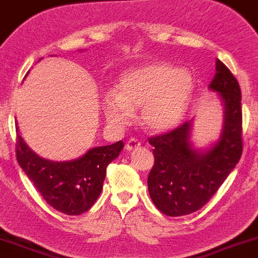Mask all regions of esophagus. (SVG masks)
<instances>
[{"instance_id": "1", "label": "esophagus", "mask_w": 258, "mask_h": 258, "mask_svg": "<svg viewBox=\"0 0 258 258\" xmlns=\"http://www.w3.org/2000/svg\"><path fill=\"white\" fill-rule=\"evenodd\" d=\"M139 147H141V142H139L137 138H131L126 143L125 148L127 151H132V150H136V149H138Z\"/></svg>"}]
</instances>
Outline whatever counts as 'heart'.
Listing matches in <instances>:
<instances>
[{
  "mask_svg": "<svg viewBox=\"0 0 258 258\" xmlns=\"http://www.w3.org/2000/svg\"><path fill=\"white\" fill-rule=\"evenodd\" d=\"M192 91L194 79L187 71L153 62L121 77L117 92L105 95L104 114L111 126L123 127L142 108V121L149 130L169 131L184 117Z\"/></svg>",
  "mask_w": 258,
  "mask_h": 258,
  "instance_id": "1",
  "label": "heart"
}]
</instances>
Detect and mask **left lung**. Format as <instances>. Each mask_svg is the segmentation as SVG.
I'll return each mask as SVG.
<instances>
[{"mask_svg": "<svg viewBox=\"0 0 258 258\" xmlns=\"http://www.w3.org/2000/svg\"><path fill=\"white\" fill-rule=\"evenodd\" d=\"M209 88L219 92L225 113L221 136L212 148L202 151L192 147V120L168 133L149 138L155 163L148 176V190L164 215H188L206 206L243 153L240 88L220 60H216V73Z\"/></svg>", "mask_w": 258, "mask_h": 258, "instance_id": "8db88e82", "label": "left lung"}]
</instances>
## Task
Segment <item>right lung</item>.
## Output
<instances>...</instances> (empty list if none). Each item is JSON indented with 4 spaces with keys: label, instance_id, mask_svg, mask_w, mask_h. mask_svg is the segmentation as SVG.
<instances>
[{
    "label": "right lung",
    "instance_id": "obj_1",
    "mask_svg": "<svg viewBox=\"0 0 258 258\" xmlns=\"http://www.w3.org/2000/svg\"><path fill=\"white\" fill-rule=\"evenodd\" d=\"M122 148L123 143L119 141L90 149L77 160L52 162L27 147L17 126L18 163L46 203L66 215H80L94 206L103 187L108 164L119 156Z\"/></svg>",
    "mask_w": 258,
    "mask_h": 258
}]
</instances>
